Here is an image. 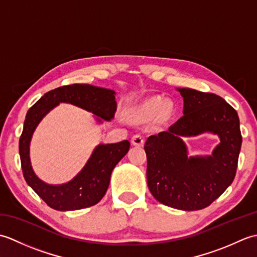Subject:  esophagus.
I'll return each instance as SVG.
<instances>
[{
    "label": "esophagus",
    "instance_id": "1",
    "mask_svg": "<svg viewBox=\"0 0 257 257\" xmlns=\"http://www.w3.org/2000/svg\"><path fill=\"white\" fill-rule=\"evenodd\" d=\"M132 143H133V145H134V146H138V147L144 146V144H145V138H144V136H143V135H140V134L135 135L134 137L132 138Z\"/></svg>",
    "mask_w": 257,
    "mask_h": 257
}]
</instances>
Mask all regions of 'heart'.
Here are the masks:
<instances>
[{
    "label": "heart",
    "mask_w": 257,
    "mask_h": 257,
    "mask_svg": "<svg viewBox=\"0 0 257 257\" xmlns=\"http://www.w3.org/2000/svg\"><path fill=\"white\" fill-rule=\"evenodd\" d=\"M162 99L160 97H154L150 98L147 101H145L143 105L140 106L138 113L141 118L147 119V118H151L156 116V114L159 112V110L161 109V113L162 114H168L171 110V106L170 103H165L162 108Z\"/></svg>",
    "instance_id": "obj_1"
}]
</instances>
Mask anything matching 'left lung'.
I'll return each mask as SVG.
<instances>
[{
	"label": "left lung",
	"instance_id": "left-lung-1",
	"mask_svg": "<svg viewBox=\"0 0 257 257\" xmlns=\"http://www.w3.org/2000/svg\"><path fill=\"white\" fill-rule=\"evenodd\" d=\"M183 116L167 132L150 136L145 144L147 180L160 203L184 211L209 206L233 182L242 135L235 109L222 97L191 88H178ZM212 132L221 143L211 156L188 157L183 137Z\"/></svg>",
	"mask_w": 257,
	"mask_h": 257
}]
</instances>
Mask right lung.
I'll return each mask as SVG.
<instances>
[{
  "label": "right lung",
  "mask_w": 257,
  "mask_h": 257,
  "mask_svg": "<svg viewBox=\"0 0 257 257\" xmlns=\"http://www.w3.org/2000/svg\"><path fill=\"white\" fill-rule=\"evenodd\" d=\"M114 94L116 92L111 89L91 85L62 86L46 92L27 111L19 146L22 170L27 184L52 209L74 211L97 204L105 195L113 168L128 152L130 143L123 140L117 144L98 145L86 166L73 180L64 184L52 185L38 179L33 171L30 159L33 133L41 120L59 102L73 103L109 121L117 109ZM97 120L101 122L100 118Z\"/></svg>",
  "instance_id": "right-lung-1"
}]
</instances>
